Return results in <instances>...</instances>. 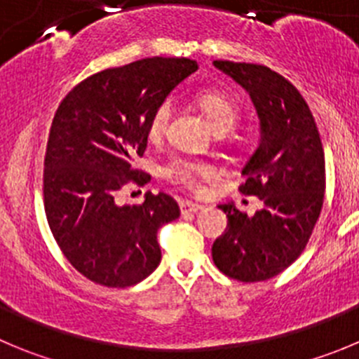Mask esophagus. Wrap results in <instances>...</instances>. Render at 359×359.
Instances as JSON below:
<instances>
[{
  "label": "esophagus",
  "instance_id": "1",
  "mask_svg": "<svg viewBox=\"0 0 359 359\" xmlns=\"http://www.w3.org/2000/svg\"><path fill=\"white\" fill-rule=\"evenodd\" d=\"M203 207L198 205V203H193V202H184L180 203V212H182V216H186V214H196L200 212Z\"/></svg>",
  "mask_w": 359,
  "mask_h": 359
}]
</instances>
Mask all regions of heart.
<instances>
[{
  "mask_svg": "<svg viewBox=\"0 0 359 359\" xmlns=\"http://www.w3.org/2000/svg\"><path fill=\"white\" fill-rule=\"evenodd\" d=\"M198 104L202 111L205 113L207 120L212 126L216 133L232 129L239 120L241 111L239 106L233 102L230 97L221 92H203L198 97ZM173 115V99L166 97L161 100L154 108L152 115L149 120V136L150 140H159L163 138L166 129L170 126V120ZM163 175L170 180V182L177 184L182 189L187 191H198L200 189V180L210 179L214 177V168L210 164L202 163V161H191L184 159V157H173L168 163L163 166Z\"/></svg>",
  "mask_w": 359,
  "mask_h": 359,
  "instance_id": "obj_1",
  "label": "heart"
}]
</instances>
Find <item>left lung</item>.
I'll return each instance as SVG.
<instances>
[{
  "instance_id": "1",
  "label": "left lung",
  "mask_w": 359,
  "mask_h": 359,
  "mask_svg": "<svg viewBox=\"0 0 359 359\" xmlns=\"http://www.w3.org/2000/svg\"><path fill=\"white\" fill-rule=\"evenodd\" d=\"M214 67L250 93L260 118V143L239 191L264 207L248 216L219 205L229 229L212 244V260L233 280L264 281L297 260L316 229L326 191L323 142L306 100L283 76L255 63L216 60Z\"/></svg>"
}]
</instances>
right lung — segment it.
Wrapping results in <instances>:
<instances>
[{
	"label": "right lung",
	"instance_id": "right-lung-1",
	"mask_svg": "<svg viewBox=\"0 0 359 359\" xmlns=\"http://www.w3.org/2000/svg\"><path fill=\"white\" fill-rule=\"evenodd\" d=\"M198 69L189 58H145L83 79L60 102L43 157L49 229L72 267L97 285L126 289L161 262L157 230L180 216L170 195L118 205L127 184L143 186L154 108Z\"/></svg>",
	"mask_w": 359,
	"mask_h": 359
}]
</instances>
